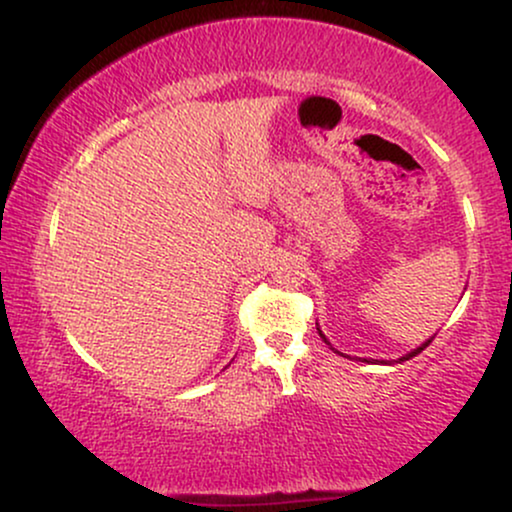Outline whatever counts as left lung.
Instances as JSON below:
<instances>
[{
  "mask_svg": "<svg viewBox=\"0 0 512 512\" xmlns=\"http://www.w3.org/2000/svg\"><path fill=\"white\" fill-rule=\"evenodd\" d=\"M317 332H320V337L322 339H325V344H330V342H327V337H325V334H322V330H320V327H317ZM433 342V337L431 339H428V342H424V344H421V346H416V349L414 351H409V354L407 356H402V358H399V361H409V358H414L416 354H421V351H424L426 349V346L428 344H431ZM363 361H366V363H385V361H373V358H363Z\"/></svg>",
  "mask_w": 512,
  "mask_h": 512,
  "instance_id": "obj_1",
  "label": "left lung"
}]
</instances>
